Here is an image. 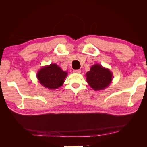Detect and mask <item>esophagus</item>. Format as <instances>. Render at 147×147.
<instances>
[{"instance_id":"obj_1","label":"esophagus","mask_w":147,"mask_h":147,"mask_svg":"<svg viewBox=\"0 0 147 147\" xmlns=\"http://www.w3.org/2000/svg\"><path fill=\"white\" fill-rule=\"evenodd\" d=\"M74 72L75 74H80L81 73V70H74Z\"/></svg>"}]
</instances>
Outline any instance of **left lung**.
<instances>
[{"label": "left lung", "instance_id": "left-lung-1", "mask_svg": "<svg viewBox=\"0 0 147 147\" xmlns=\"http://www.w3.org/2000/svg\"><path fill=\"white\" fill-rule=\"evenodd\" d=\"M85 76L89 85L94 91L105 90L109 86L113 79L112 72L99 64L92 65Z\"/></svg>", "mask_w": 147, "mask_h": 147}]
</instances>
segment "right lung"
Listing matches in <instances>:
<instances>
[{
	"label": "right lung",
	"instance_id": "1",
	"mask_svg": "<svg viewBox=\"0 0 147 147\" xmlns=\"http://www.w3.org/2000/svg\"><path fill=\"white\" fill-rule=\"evenodd\" d=\"M67 75L66 71H63L56 64L45 65L37 73L38 82L45 88L56 90L63 86L64 80Z\"/></svg>",
	"mask_w": 147,
	"mask_h": 147
}]
</instances>
